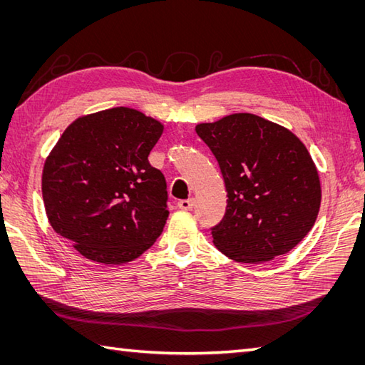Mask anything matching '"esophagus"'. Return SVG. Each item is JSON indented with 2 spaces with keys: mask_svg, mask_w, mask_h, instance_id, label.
Returning <instances> with one entry per match:
<instances>
[{
  "mask_svg": "<svg viewBox=\"0 0 365 365\" xmlns=\"http://www.w3.org/2000/svg\"><path fill=\"white\" fill-rule=\"evenodd\" d=\"M193 207H195V200H184L178 202V208L184 210V212H189V210H192Z\"/></svg>",
  "mask_w": 365,
  "mask_h": 365,
  "instance_id": "34e87169",
  "label": "esophagus"
}]
</instances>
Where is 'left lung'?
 <instances>
[{"mask_svg": "<svg viewBox=\"0 0 365 365\" xmlns=\"http://www.w3.org/2000/svg\"><path fill=\"white\" fill-rule=\"evenodd\" d=\"M195 130L216 157L228 196L212 231L215 247L235 262L263 263L300 244L322 204L319 175L303 141L250 113Z\"/></svg>", "mask_w": 365, "mask_h": 365, "instance_id": "left-lung-1", "label": "left lung"}]
</instances>
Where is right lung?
Returning a JSON list of instances; mask_svg holds the SVG:
<instances>
[{"mask_svg":"<svg viewBox=\"0 0 365 365\" xmlns=\"http://www.w3.org/2000/svg\"><path fill=\"white\" fill-rule=\"evenodd\" d=\"M161 121L117 106L76 118L42 169L48 222L91 262L123 264L158 239L169 217L164 175L149 153Z\"/></svg>","mask_w":365,"mask_h":365,"instance_id":"right-lung-1","label":"right lung"}]
</instances>
